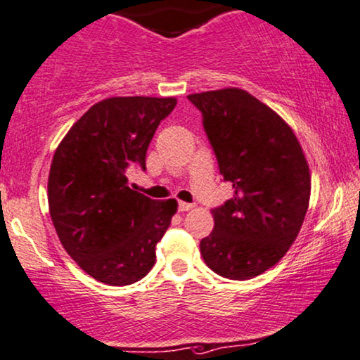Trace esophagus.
Instances as JSON below:
<instances>
[{
	"mask_svg": "<svg viewBox=\"0 0 360 360\" xmlns=\"http://www.w3.org/2000/svg\"><path fill=\"white\" fill-rule=\"evenodd\" d=\"M193 207H194V204H191V202H183V201H181L179 204H177V209H179L181 212L189 211V209H193Z\"/></svg>",
	"mask_w": 360,
	"mask_h": 360,
	"instance_id": "esophagus-1",
	"label": "esophagus"
}]
</instances>
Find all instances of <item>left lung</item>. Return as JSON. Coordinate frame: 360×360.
<instances>
[{"instance_id":"1","label":"left lung","mask_w":360,"mask_h":360,"mask_svg":"<svg viewBox=\"0 0 360 360\" xmlns=\"http://www.w3.org/2000/svg\"><path fill=\"white\" fill-rule=\"evenodd\" d=\"M233 198L212 209L204 262L226 279H252L289 251L306 217L311 176L301 144L279 115L244 89L189 94Z\"/></svg>"}]
</instances>
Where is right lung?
Wrapping results in <instances>:
<instances>
[{
	"label": "right lung",
	"instance_id": "1",
	"mask_svg": "<svg viewBox=\"0 0 360 360\" xmlns=\"http://www.w3.org/2000/svg\"><path fill=\"white\" fill-rule=\"evenodd\" d=\"M174 98H108L91 106L54 153L49 214L66 252L109 285L143 279L156 244L177 211L176 199L154 201L127 186L126 171H146V153Z\"/></svg>",
	"mask_w": 360,
	"mask_h": 360
}]
</instances>
